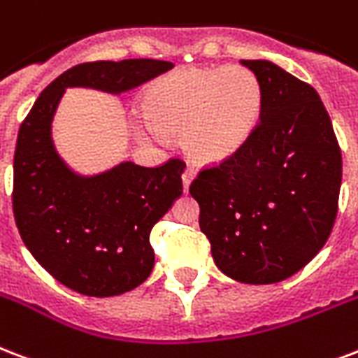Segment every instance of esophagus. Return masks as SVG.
<instances>
[{"label":"esophagus","instance_id":"1","mask_svg":"<svg viewBox=\"0 0 358 358\" xmlns=\"http://www.w3.org/2000/svg\"><path fill=\"white\" fill-rule=\"evenodd\" d=\"M193 178H195V171L191 167H185L184 174H182V182H184V191L189 189V184L193 182Z\"/></svg>","mask_w":358,"mask_h":358}]
</instances>
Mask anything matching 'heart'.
<instances>
[{
	"instance_id": "b5f03b06",
	"label": "heart",
	"mask_w": 358,
	"mask_h": 358,
	"mask_svg": "<svg viewBox=\"0 0 358 358\" xmlns=\"http://www.w3.org/2000/svg\"><path fill=\"white\" fill-rule=\"evenodd\" d=\"M263 84L245 67H185L150 84L136 129L146 138L180 135L197 163H220L248 143L263 113Z\"/></svg>"
}]
</instances>
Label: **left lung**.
<instances>
[{"instance_id": "8db88e82", "label": "left lung", "mask_w": 358, "mask_h": 358, "mask_svg": "<svg viewBox=\"0 0 358 358\" xmlns=\"http://www.w3.org/2000/svg\"><path fill=\"white\" fill-rule=\"evenodd\" d=\"M263 84L253 135L189 185L215 266L240 283H278L331 236L342 152L317 92L266 59H242Z\"/></svg>"}]
</instances>
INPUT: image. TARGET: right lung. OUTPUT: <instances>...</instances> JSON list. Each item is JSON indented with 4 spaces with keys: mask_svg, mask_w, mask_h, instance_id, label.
I'll return each instance as SVG.
<instances>
[{
    "mask_svg": "<svg viewBox=\"0 0 358 358\" xmlns=\"http://www.w3.org/2000/svg\"><path fill=\"white\" fill-rule=\"evenodd\" d=\"M173 67L161 59L75 65L43 90L22 122L13 161L16 227L37 263L76 293L114 296L150 276V233L182 195L185 163L150 169L125 161L97 176L73 173L50 136L59 99L75 86L122 94Z\"/></svg>",
    "mask_w": 358,
    "mask_h": 358,
    "instance_id": "right-lung-1",
    "label": "right lung"
}]
</instances>
